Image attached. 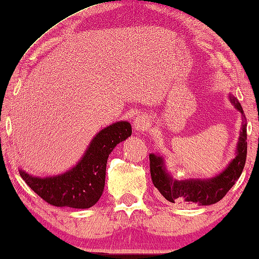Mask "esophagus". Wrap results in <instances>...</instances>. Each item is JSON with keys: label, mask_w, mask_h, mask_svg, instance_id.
I'll return each instance as SVG.
<instances>
[{"label": "esophagus", "mask_w": 259, "mask_h": 259, "mask_svg": "<svg viewBox=\"0 0 259 259\" xmlns=\"http://www.w3.org/2000/svg\"><path fill=\"white\" fill-rule=\"evenodd\" d=\"M150 126V120L145 115H138L133 121V128L137 132H144Z\"/></svg>", "instance_id": "esophagus-1"}]
</instances>
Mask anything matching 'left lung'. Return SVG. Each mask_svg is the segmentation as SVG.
Instances as JSON below:
<instances>
[{
  "label": "left lung",
  "mask_w": 259,
  "mask_h": 259,
  "mask_svg": "<svg viewBox=\"0 0 259 259\" xmlns=\"http://www.w3.org/2000/svg\"><path fill=\"white\" fill-rule=\"evenodd\" d=\"M229 98L235 108L242 114V127L236 147V157L230 161L224 171L212 178L177 180L166 169L164 157L157 153L150 154L152 182L166 200L182 205L215 204L229 192L242 175L247 152L246 119L238 100L231 94Z\"/></svg>",
  "instance_id": "8db88e82"
}]
</instances>
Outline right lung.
I'll return each mask as SVG.
<instances>
[{
  "instance_id": "add662e5",
  "label": "right lung",
  "mask_w": 259,
  "mask_h": 259,
  "mask_svg": "<svg viewBox=\"0 0 259 259\" xmlns=\"http://www.w3.org/2000/svg\"><path fill=\"white\" fill-rule=\"evenodd\" d=\"M131 134L132 127L128 121H116L92 139L77 164L68 171L41 178L20 169V176L48 204L58 207L90 208L104 192L108 155Z\"/></svg>"
}]
</instances>
